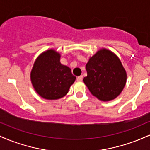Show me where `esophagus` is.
Instances as JSON below:
<instances>
[{"mask_svg":"<svg viewBox=\"0 0 150 150\" xmlns=\"http://www.w3.org/2000/svg\"><path fill=\"white\" fill-rule=\"evenodd\" d=\"M82 80H83V76H82V75H80V76L77 77V82H82Z\"/></svg>","mask_w":150,"mask_h":150,"instance_id":"esophagus-1","label":"esophagus"}]
</instances>
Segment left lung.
I'll list each match as a JSON object with an SVG mask.
<instances>
[{
    "mask_svg": "<svg viewBox=\"0 0 150 150\" xmlns=\"http://www.w3.org/2000/svg\"><path fill=\"white\" fill-rule=\"evenodd\" d=\"M84 83L92 95L102 101L116 99L123 91L127 73L119 58L110 50L99 49L86 64Z\"/></svg>",
    "mask_w": 150,
    "mask_h": 150,
    "instance_id": "1",
    "label": "left lung"
}]
</instances>
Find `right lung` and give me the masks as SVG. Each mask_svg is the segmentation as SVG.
<instances>
[{
	"instance_id": "1",
	"label": "right lung",
	"mask_w": 150,
	"mask_h": 150,
	"mask_svg": "<svg viewBox=\"0 0 150 150\" xmlns=\"http://www.w3.org/2000/svg\"><path fill=\"white\" fill-rule=\"evenodd\" d=\"M61 54L51 49L39 55L31 70L30 79L34 90L48 100L61 99L67 94L76 77L71 69L60 62Z\"/></svg>"
}]
</instances>
